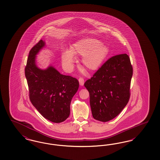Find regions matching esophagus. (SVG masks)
Wrapping results in <instances>:
<instances>
[{"instance_id": "esophagus-1", "label": "esophagus", "mask_w": 160, "mask_h": 160, "mask_svg": "<svg viewBox=\"0 0 160 160\" xmlns=\"http://www.w3.org/2000/svg\"><path fill=\"white\" fill-rule=\"evenodd\" d=\"M78 81H79V83H80V86H83L84 83V79H83V78H82V77H80V78H79V79H78Z\"/></svg>"}]
</instances>
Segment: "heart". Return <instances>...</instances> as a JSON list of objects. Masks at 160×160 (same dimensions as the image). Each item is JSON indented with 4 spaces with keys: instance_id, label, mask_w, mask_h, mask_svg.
Instances as JSON below:
<instances>
[{
    "instance_id": "heart-1",
    "label": "heart",
    "mask_w": 160,
    "mask_h": 160,
    "mask_svg": "<svg viewBox=\"0 0 160 160\" xmlns=\"http://www.w3.org/2000/svg\"><path fill=\"white\" fill-rule=\"evenodd\" d=\"M108 53L105 45L94 38H86L76 42L71 51H65L62 55L64 64L70 65L74 61V55H84L83 64L89 70H96L102 64Z\"/></svg>"
}]
</instances>
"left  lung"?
Returning a JSON list of instances; mask_svg holds the SVG:
<instances>
[{
    "label": "left lung",
    "mask_w": 160,
    "mask_h": 160,
    "mask_svg": "<svg viewBox=\"0 0 160 160\" xmlns=\"http://www.w3.org/2000/svg\"><path fill=\"white\" fill-rule=\"evenodd\" d=\"M132 75L130 58L120 54L108 59L84 83L95 120L108 122L122 112L130 99Z\"/></svg>",
    "instance_id": "obj_1"
}]
</instances>
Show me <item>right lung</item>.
<instances>
[{
	"mask_svg": "<svg viewBox=\"0 0 160 160\" xmlns=\"http://www.w3.org/2000/svg\"><path fill=\"white\" fill-rule=\"evenodd\" d=\"M45 45L40 40L30 51L25 75L33 106L46 119L59 123L69 117L71 102L79 83L76 78L62 75L52 66L46 70L38 68L36 55Z\"/></svg>",
	"mask_w": 160,
	"mask_h": 160,
	"instance_id": "right-lung-1",
	"label": "right lung"
}]
</instances>
